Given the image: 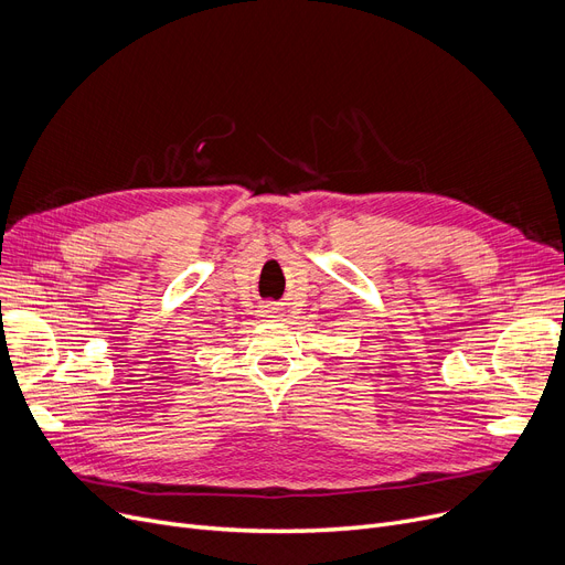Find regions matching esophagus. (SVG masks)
<instances>
[{
	"label": "esophagus",
	"mask_w": 565,
	"mask_h": 565,
	"mask_svg": "<svg viewBox=\"0 0 565 565\" xmlns=\"http://www.w3.org/2000/svg\"><path fill=\"white\" fill-rule=\"evenodd\" d=\"M265 318H279V311L275 309V307H263V311H260Z\"/></svg>",
	"instance_id": "1"
}]
</instances>
